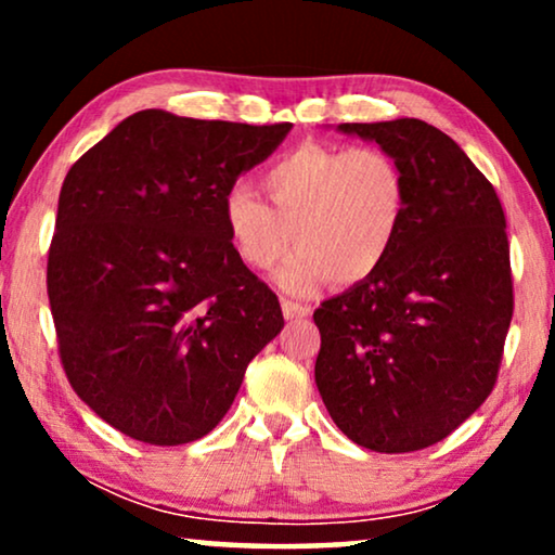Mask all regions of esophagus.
I'll return each instance as SVG.
<instances>
[{
  "mask_svg": "<svg viewBox=\"0 0 555 555\" xmlns=\"http://www.w3.org/2000/svg\"><path fill=\"white\" fill-rule=\"evenodd\" d=\"M283 313L287 321H298V318L310 315V306H302L298 300H283Z\"/></svg>",
  "mask_w": 555,
  "mask_h": 555,
  "instance_id": "obj_1",
  "label": "esophagus"
}]
</instances>
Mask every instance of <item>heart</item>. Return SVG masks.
I'll use <instances>...</instances> for the list:
<instances>
[{
    "instance_id": "b5f03b06",
    "label": "heart",
    "mask_w": 555,
    "mask_h": 555,
    "mask_svg": "<svg viewBox=\"0 0 555 555\" xmlns=\"http://www.w3.org/2000/svg\"><path fill=\"white\" fill-rule=\"evenodd\" d=\"M262 189L272 207L247 186L227 192V230L255 270H272L298 245L278 275L298 293L321 278L353 285L374 275L409 209L404 166L378 146L306 143L264 169Z\"/></svg>"
}]
</instances>
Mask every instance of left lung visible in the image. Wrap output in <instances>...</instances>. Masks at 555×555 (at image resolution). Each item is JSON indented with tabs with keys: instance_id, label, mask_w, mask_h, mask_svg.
<instances>
[{
	"instance_id": "1",
	"label": "left lung",
	"mask_w": 555,
	"mask_h": 555,
	"mask_svg": "<svg viewBox=\"0 0 555 555\" xmlns=\"http://www.w3.org/2000/svg\"><path fill=\"white\" fill-rule=\"evenodd\" d=\"M340 131L404 166L409 209L382 268L313 313L315 384L351 442L416 452L450 437L495 389L513 318L505 211L465 151L424 120Z\"/></svg>"
}]
</instances>
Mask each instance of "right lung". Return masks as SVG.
Returning <instances> with one entry per match:
<instances>
[{
    "label": "right lung",
    "mask_w": 555,
    "mask_h": 555,
    "mask_svg": "<svg viewBox=\"0 0 555 555\" xmlns=\"http://www.w3.org/2000/svg\"><path fill=\"white\" fill-rule=\"evenodd\" d=\"M291 128L139 111L67 171L48 255L57 351L75 393L126 437L209 435L285 325L232 245L224 196Z\"/></svg>",
    "instance_id": "obj_1"
}]
</instances>
